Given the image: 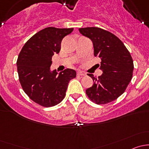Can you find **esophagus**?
<instances>
[{
    "mask_svg": "<svg viewBox=\"0 0 149 149\" xmlns=\"http://www.w3.org/2000/svg\"><path fill=\"white\" fill-rule=\"evenodd\" d=\"M77 75H78V76H86V73L85 72H83V71H81V70H79V71L77 72Z\"/></svg>",
    "mask_w": 149,
    "mask_h": 149,
    "instance_id": "esophagus-1",
    "label": "esophagus"
}]
</instances>
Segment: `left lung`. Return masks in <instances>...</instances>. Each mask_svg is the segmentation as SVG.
<instances>
[{
  "label": "left lung",
  "instance_id": "1",
  "mask_svg": "<svg viewBox=\"0 0 149 149\" xmlns=\"http://www.w3.org/2000/svg\"><path fill=\"white\" fill-rule=\"evenodd\" d=\"M82 35L92 41L94 55L101 59L98 65L102 74L98 78L88 73L94 84L86 90L97 104L111 102L124 93L133 77V61L123 42L115 34L98 27L80 28Z\"/></svg>",
  "mask_w": 149,
  "mask_h": 149
}]
</instances>
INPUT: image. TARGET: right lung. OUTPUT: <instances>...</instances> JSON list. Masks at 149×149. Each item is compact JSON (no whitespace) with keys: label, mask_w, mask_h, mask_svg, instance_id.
<instances>
[{"label":"right lung","mask_w":149,"mask_h":149,"mask_svg":"<svg viewBox=\"0 0 149 149\" xmlns=\"http://www.w3.org/2000/svg\"><path fill=\"white\" fill-rule=\"evenodd\" d=\"M73 28L47 27L33 35L22 47L17 65L22 88L32 101L45 107L55 106L65 96L76 72L67 68L60 73L50 70L52 57L59 53L62 40Z\"/></svg>","instance_id":"1"}]
</instances>
